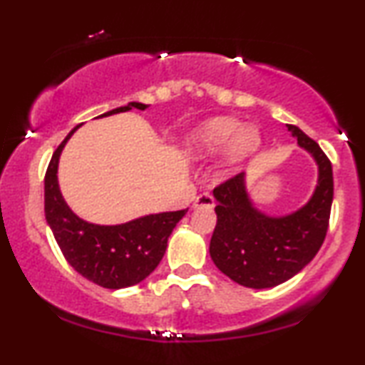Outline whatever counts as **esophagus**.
Returning <instances> with one entry per match:
<instances>
[{
    "instance_id": "1",
    "label": "esophagus",
    "mask_w": 365,
    "mask_h": 365,
    "mask_svg": "<svg viewBox=\"0 0 365 365\" xmlns=\"http://www.w3.org/2000/svg\"><path fill=\"white\" fill-rule=\"evenodd\" d=\"M193 207H195V208H198V207H207V208H212V207H215V198H213V195H212V193H208V192L200 193L198 197L195 198Z\"/></svg>"
}]
</instances>
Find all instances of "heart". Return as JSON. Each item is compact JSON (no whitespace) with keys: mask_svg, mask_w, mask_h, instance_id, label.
I'll use <instances>...</instances> for the list:
<instances>
[{"mask_svg":"<svg viewBox=\"0 0 365 365\" xmlns=\"http://www.w3.org/2000/svg\"><path fill=\"white\" fill-rule=\"evenodd\" d=\"M261 137L255 125H243L232 117H215L198 127L188 138L190 147L198 152H220L228 147V158L240 162L259 147Z\"/></svg>","mask_w":365,"mask_h":365,"instance_id":"heart-1","label":"heart"}]
</instances>
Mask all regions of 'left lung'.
Instances as JSON below:
<instances>
[{
	"instance_id": "left-lung-1",
	"label": "left lung",
	"mask_w": 365,
	"mask_h": 365,
	"mask_svg": "<svg viewBox=\"0 0 365 365\" xmlns=\"http://www.w3.org/2000/svg\"><path fill=\"white\" fill-rule=\"evenodd\" d=\"M287 129L319 167L316 192L304 207L286 217H266L246 193L245 173L213 190L218 205L210 256L235 283L255 289L278 286L299 273L317 255L329 227L334 197L331 160L299 127L287 125Z\"/></svg>"
}]
</instances>
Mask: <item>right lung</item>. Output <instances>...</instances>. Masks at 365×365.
I'll use <instances>...</instances> for the list:
<instances>
[{
	"instance_id": "1",
	"label": "right lung",
	"mask_w": 365,
	"mask_h": 365,
	"mask_svg": "<svg viewBox=\"0 0 365 365\" xmlns=\"http://www.w3.org/2000/svg\"><path fill=\"white\" fill-rule=\"evenodd\" d=\"M132 107L145 110L148 106L129 102L99 117L127 112ZM74 127L51 158L44 177V213L68 263L86 279L107 289H122L140 283L157 268L167 250L168 236L187 210L167 212L132 220L124 225L104 227L87 223L64 202L58 185V163Z\"/></svg>"
}]
</instances>
